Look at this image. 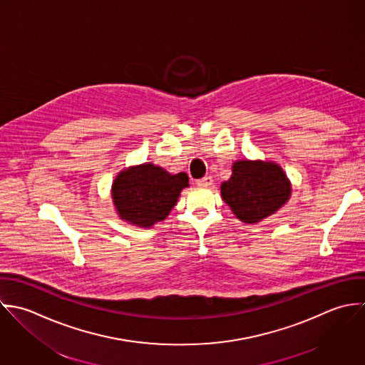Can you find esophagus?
<instances>
[{
	"label": "esophagus",
	"mask_w": 365,
	"mask_h": 365,
	"mask_svg": "<svg viewBox=\"0 0 365 365\" xmlns=\"http://www.w3.org/2000/svg\"><path fill=\"white\" fill-rule=\"evenodd\" d=\"M212 177H210V175H207V177H204V178H201V180H198L197 181V184L200 185V187H211L212 185Z\"/></svg>",
	"instance_id": "obj_1"
}]
</instances>
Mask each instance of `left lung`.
I'll return each instance as SVG.
<instances>
[{
    "label": "left lung",
    "instance_id": "8db88e82",
    "mask_svg": "<svg viewBox=\"0 0 365 365\" xmlns=\"http://www.w3.org/2000/svg\"><path fill=\"white\" fill-rule=\"evenodd\" d=\"M221 195L240 221L257 224L290 200L292 182L277 163L245 158L232 164V175L221 184Z\"/></svg>",
    "mask_w": 365,
    "mask_h": 365
}]
</instances>
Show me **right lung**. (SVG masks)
<instances>
[{"instance_id":"1","label":"right lung","mask_w":365,"mask_h":365,"mask_svg":"<svg viewBox=\"0 0 365 365\" xmlns=\"http://www.w3.org/2000/svg\"><path fill=\"white\" fill-rule=\"evenodd\" d=\"M190 187L185 173L171 174L153 163L122 170L112 184V200L119 218L138 228H151L164 221Z\"/></svg>"}]
</instances>
